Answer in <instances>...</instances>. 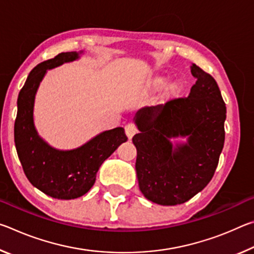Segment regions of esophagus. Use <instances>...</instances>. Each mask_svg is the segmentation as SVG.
I'll return each instance as SVG.
<instances>
[{
    "label": "esophagus",
    "mask_w": 254,
    "mask_h": 254,
    "mask_svg": "<svg viewBox=\"0 0 254 254\" xmlns=\"http://www.w3.org/2000/svg\"><path fill=\"white\" fill-rule=\"evenodd\" d=\"M124 128H126V134H127V136L128 137V139H132L133 135H134L135 133L137 132L136 127H135V126L133 123L127 124L126 127H124Z\"/></svg>",
    "instance_id": "esophagus-1"
}]
</instances>
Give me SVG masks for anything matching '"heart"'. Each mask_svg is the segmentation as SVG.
I'll list each match as a JSON object with an SVG mask.
<instances>
[{"label":"heart","instance_id":"1","mask_svg":"<svg viewBox=\"0 0 254 254\" xmlns=\"http://www.w3.org/2000/svg\"><path fill=\"white\" fill-rule=\"evenodd\" d=\"M167 80H168V78H167L166 76H158V77H156V78L150 80L149 87L152 89H160L166 85ZM180 88H182V84H180V81L176 80L169 86V92L171 94H176L180 91Z\"/></svg>","mask_w":254,"mask_h":254}]
</instances>
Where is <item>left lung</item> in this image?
<instances>
[{"label": "left lung", "instance_id": "left-lung-1", "mask_svg": "<svg viewBox=\"0 0 254 254\" xmlns=\"http://www.w3.org/2000/svg\"><path fill=\"white\" fill-rule=\"evenodd\" d=\"M197 79L188 97L136 112L133 136L135 170L145 198L165 206L183 204L207 186L225 140L226 106L212 76L192 64ZM174 138H186L172 143Z\"/></svg>", "mask_w": 254, "mask_h": 254}]
</instances>
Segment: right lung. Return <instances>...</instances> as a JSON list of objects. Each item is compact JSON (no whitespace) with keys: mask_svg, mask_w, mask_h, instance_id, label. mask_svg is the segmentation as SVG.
Segmentation results:
<instances>
[{"mask_svg":"<svg viewBox=\"0 0 254 254\" xmlns=\"http://www.w3.org/2000/svg\"><path fill=\"white\" fill-rule=\"evenodd\" d=\"M83 51L62 53L30 71L18 96L14 142L25 176L34 187L57 199H74L93 187L103 162L127 137L123 127L101 132L88 142L71 150L51 147L38 134L33 121L34 98L48 69L80 57Z\"/></svg>","mask_w":254,"mask_h":254,"instance_id":"right-lung-1","label":"right lung"}]
</instances>
